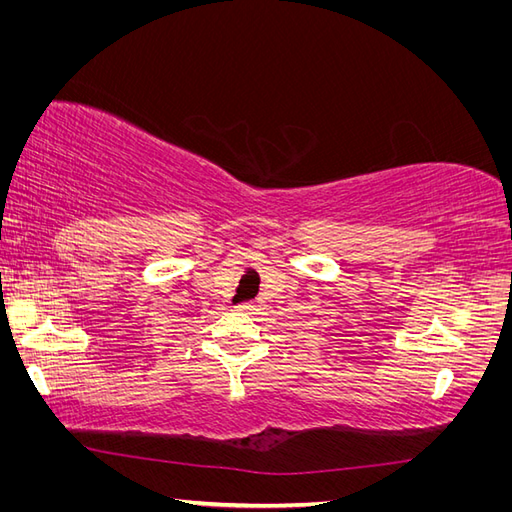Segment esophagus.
I'll use <instances>...</instances> for the list:
<instances>
[{"label": "esophagus", "instance_id": "obj_1", "mask_svg": "<svg viewBox=\"0 0 512 512\" xmlns=\"http://www.w3.org/2000/svg\"><path fill=\"white\" fill-rule=\"evenodd\" d=\"M256 305L250 301V303H243V305H239V309H241V312H252V309H254Z\"/></svg>", "mask_w": 512, "mask_h": 512}]
</instances>
